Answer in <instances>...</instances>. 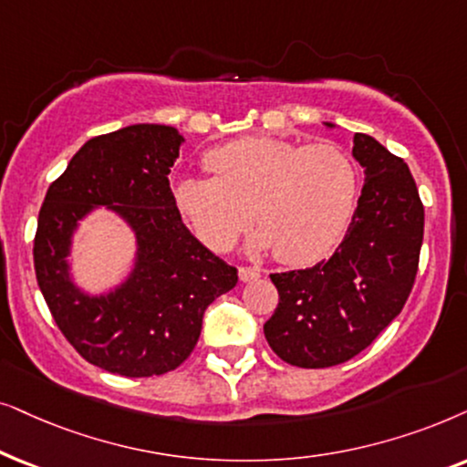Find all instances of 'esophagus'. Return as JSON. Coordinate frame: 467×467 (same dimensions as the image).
Wrapping results in <instances>:
<instances>
[{"mask_svg": "<svg viewBox=\"0 0 467 467\" xmlns=\"http://www.w3.org/2000/svg\"><path fill=\"white\" fill-rule=\"evenodd\" d=\"M260 277V271L254 269V266H241L239 269V279L241 282H254V279Z\"/></svg>", "mask_w": 467, "mask_h": 467, "instance_id": "34e87169", "label": "esophagus"}]
</instances>
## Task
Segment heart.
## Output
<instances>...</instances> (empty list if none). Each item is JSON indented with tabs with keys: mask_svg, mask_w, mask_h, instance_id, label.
Returning a JSON list of instances; mask_svg holds the SVG:
<instances>
[{
	"mask_svg": "<svg viewBox=\"0 0 467 467\" xmlns=\"http://www.w3.org/2000/svg\"><path fill=\"white\" fill-rule=\"evenodd\" d=\"M204 166L213 177L177 179L172 198L213 252L230 250L254 213L258 247L284 265H312L341 239L357 202V164L335 142L244 136L211 149Z\"/></svg>",
	"mask_w": 467,
	"mask_h": 467,
	"instance_id": "1",
	"label": "heart"
}]
</instances>
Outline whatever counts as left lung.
<instances>
[{
  "label": "left lung",
  "mask_w": 467,
  "mask_h": 467,
  "mask_svg": "<svg viewBox=\"0 0 467 467\" xmlns=\"http://www.w3.org/2000/svg\"><path fill=\"white\" fill-rule=\"evenodd\" d=\"M352 153L365 185L344 241L309 269L271 273L279 303L265 337L295 368H333L371 346L419 271L425 209L408 164L368 134H354Z\"/></svg>",
  "instance_id": "left-lung-1"
}]
</instances>
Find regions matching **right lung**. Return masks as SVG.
<instances>
[{
  "mask_svg": "<svg viewBox=\"0 0 467 467\" xmlns=\"http://www.w3.org/2000/svg\"><path fill=\"white\" fill-rule=\"evenodd\" d=\"M185 142L171 126L139 123L87 140L48 188L34 237L36 279L55 325L85 360L126 378L177 369L201 337L211 303L239 282L237 269L183 226L169 172ZM96 203L137 233L129 282L87 297L67 277L71 230Z\"/></svg>",
  "mask_w": 467,
  "mask_h": 467,
  "instance_id": "add662e5",
  "label": "right lung"
}]
</instances>
